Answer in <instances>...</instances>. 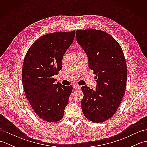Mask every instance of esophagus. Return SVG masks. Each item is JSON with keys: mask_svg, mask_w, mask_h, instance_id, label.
<instances>
[{"mask_svg": "<svg viewBox=\"0 0 147 147\" xmlns=\"http://www.w3.org/2000/svg\"><path fill=\"white\" fill-rule=\"evenodd\" d=\"M73 87L74 89H76V90L80 88V86L78 85H74L73 86Z\"/></svg>", "mask_w": 147, "mask_h": 147, "instance_id": "esophagus-1", "label": "esophagus"}]
</instances>
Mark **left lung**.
<instances>
[{
  "label": "left lung",
  "instance_id": "left-lung-1",
  "mask_svg": "<svg viewBox=\"0 0 147 147\" xmlns=\"http://www.w3.org/2000/svg\"><path fill=\"white\" fill-rule=\"evenodd\" d=\"M76 38L87 55L89 68L96 74L95 90L82 87L83 113L90 121L102 123L115 114L126 90L127 70L123 50L104 31L77 30Z\"/></svg>",
  "mask_w": 147,
  "mask_h": 147
}]
</instances>
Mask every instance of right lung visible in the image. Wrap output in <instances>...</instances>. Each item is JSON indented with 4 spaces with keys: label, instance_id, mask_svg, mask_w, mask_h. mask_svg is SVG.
Listing matches in <instances>:
<instances>
[{
    "label": "right lung",
    "instance_id": "obj_1",
    "mask_svg": "<svg viewBox=\"0 0 147 147\" xmlns=\"http://www.w3.org/2000/svg\"><path fill=\"white\" fill-rule=\"evenodd\" d=\"M75 31L40 36L28 51L22 69L26 98L42 119L57 122L64 116L73 86L62 85L53 78L62 69L65 51L73 42Z\"/></svg>",
    "mask_w": 147,
    "mask_h": 147
}]
</instances>
